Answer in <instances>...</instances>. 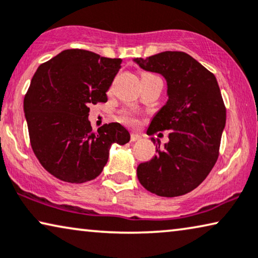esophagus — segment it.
<instances>
[{
    "instance_id": "esophagus-1",
    "label": "esophagus",
    "mask_w": 258,
    "mask_h": 258,
    "mask_svg": "<svg viewBox=\"0 0 258 258\" xmlns=\"http://www.w3.org/2000/svg\"><path fill=\"white\" fill-rule=\"evenodd\" d=\"M141 140V136L138 134H132V137H130V141L132 142H137Z\"/></svg>"
}]
</instances>
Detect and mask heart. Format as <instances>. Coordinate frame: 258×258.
Listing matches in <instances>:
<instances>
[{
  "label": "heart",
  "instance_id": "heart-1",
  "mask_svg": "<svg viewBox=\"0 0 258 258\" xmlns=\"http://www.w3.org/2000/svg\"><path fill=\"white\" fill-rule=\"evenodd\" d=\"M151 74H148V73H143L142 74V79H143V78H147V77H150ZM122 120L124 121V122H126V123H135V118H134V116H133V114H130V113H124L122 115Z\"/></svg>",
  "mask_w": 258,
  "mask_h": 258
}]
</instances>
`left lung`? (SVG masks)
<instances>
[{"label":"left lung","mask_w":258,"mask_h":258,"mask_svg":"<svg viewBox=\"0 0 258 258\" xmlns=\"http://www.w3.org/2000/svg\"><path fill=\"white\" fill-rule=\"evenodd\" d=\"M134 61L166 80V103L157 111L148 133L170 130L169 142L151 138L157 155L137 166L144 188L159 197L193 191L216 163L226 125V107L213 73L185 52L165 51Z\"/></svg>","instance_id":"obj_1"}]
</instances>
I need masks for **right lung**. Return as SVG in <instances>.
Returning a JSON list of instances; mask_svg holds the SVG:
<instances>
[{
    "label": "right lung",
    "instance_id": "right-lung-1",
    "mask_svg": "<svg viewBox=\"0 0 258 258\" xmlns=\"http://www.w3.org/2000/svg\"><path fill=\"white\" fill-rule=\"evenodd\" d=\"M121 59L71 48L37 69L24 98L30 143L39 163L55 178L81 184L95 179L108 162L111 144L130 134L120 123L93 132L89 107L107 102Z\"/></svg>",
    "mask_w": 258,
    "mask_h": 258
}]
</instances>
